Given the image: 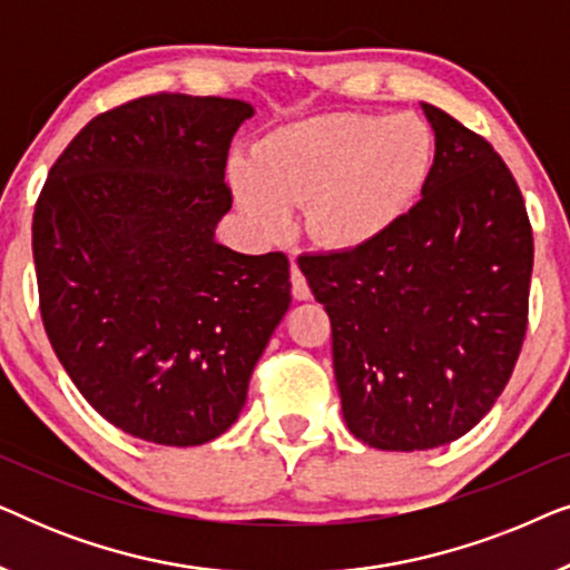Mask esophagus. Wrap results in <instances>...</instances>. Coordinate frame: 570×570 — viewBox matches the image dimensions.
<instances>
[{"instance_id":"1","label":"esophagus","mask_w":570,"mask_h":570,"mask_svg":"<svg viewBox=\"0 0 570 570\" xmlns=\"http://www.w3.org/2000/svg\"><path fill=\"white\" fill-rule=\"evenodd\" d=\"M291 283H293V298L295 301H308L311 298V287L303 277V272L298 267V262H291Z\"/></svg>"}]
</instances>
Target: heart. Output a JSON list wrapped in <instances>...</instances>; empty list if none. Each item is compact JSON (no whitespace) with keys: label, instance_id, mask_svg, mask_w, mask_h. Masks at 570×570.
I'll return each instance as SVG.
<instances>
[{"label":"heart","instance_id":"obj_1","mask_svg":"<svg viewBox=\"0 0 570 570\" xmlns=\"http://www.w3.org/2000/svg\"><path fill=\"white\" fill-rule=\"evenodd\" d=\"M433 131L415 114H324L269 131L236 160L238 205L264 236H279L306 205L311 238L357 248L410 213L433 170Z\"/></svg>","mask_w":570,"mask_h":570}]
</instances>
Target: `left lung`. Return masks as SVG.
I'll use <instances>...</instances> for the list:
<instances>
[{
  "instance_id": "1",
  "label": "left lung",
  "mask_w": 570,
  "mask_h": 570,
  "mask_svg": "<svg viewBox=\"0 0 570 570\" xmlns=\"http://www.w3.org/2000/svg\"><path fill=\"white\" fill-rule=\"evenodd\" d=\"M435 158L423 199L373 244L303 254L332 322L350 433L373 449L446 446L509 384L529 322L532 225L485 137L423 104Z\"/></svg>"
}]
</instances>
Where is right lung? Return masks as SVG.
I'll list each match as a JSON object with an SVG mask.
<instances>
[{"label":"right lung","instance_id":"add662e5","mask_svg":"<svg viewBox=\"0 0 570 570\" xmlns=\"http://www.w3.org/2000/svg\"><path fill=\"white\" fill-rule=\"evenodd\" d=\"M254 108L155 92L85 124L33 213L43 330L80 394L135 439L199 446L238 420L291 306L283 252L215 240L230 139Z\"/></svg>","mask_w":570,"mask_h":570}]
</instances>
